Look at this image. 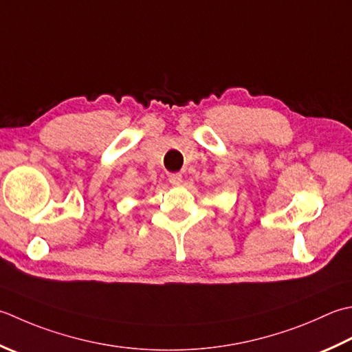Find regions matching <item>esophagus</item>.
Here are the masks:
<instances>
[{
	"mask_svg": "<svg viewBox=\"0 0 352 352\" xmlns=\"http://www.w3.org/2000/svg\"><path fill=\"white\" fill-rule=\"evenodd\" d=\"M183 182V175L178 174V172H175V174H169V183L174 184V186H178L182 184Z\"/></svg>",
	"mask_w": 352,
	"mask_h": 352,
	"instance_id": "34e87169",
	"label": "esophagus"
}]
</instances>
